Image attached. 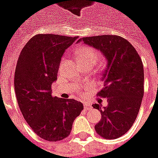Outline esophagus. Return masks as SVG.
<instances>
[{
  "mask_svg": "<svg viewBox=\"0 0 158 158\" xmlns=\"http://www.w3.org/2000/svg\"><path fill=\"white\" fill-rule=\"evenodd\" d=\"M91 108V104H89V103H88V102H84V110H90Z\"/></svg>",
  "mask_w": 158,
  "mask_h": 158,
  "instance_id": "1",
  "label": "esophagus"
}]
</instances>
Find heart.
Segmentation results:
<instances>
[{
    "mask_svg": "<svg viewBox=\"0 0 158 158\" xmlns=\"http://www.w3.org/2000/svg\"><path fill=\"white\" fill-rule=\"evenodd\" d=\"M100 54L96 52L95 49H93L89 47H81L77 49V59L78 61H92L96 62L100 59ZM64 59L62 60V64L63 63Z\"/></svg>",
    "mask_w": 158,
    "mask_h": 158,
    "instance_id": "1",
    "label": "heart"
}]
</instances>
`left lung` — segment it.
<instances>
[{
  "instance_id": "obj_1",
  "label": "left lung",
  "mask_w": 158,
  "mask_h": 158,
  "mask_svg": "<svg viewBox=\"0 0 158 158\" xmlns=\"http://www.w3.org/2000/svg\"><path fill=\"white\" fill-rule=\"evenodd\" d=\"M81 41L100 50L107 60L102 81L104 88L97 96L107 98V107L93 104L99 110L102 119L95 126L96 133L106 139H116L133 125L143 96L144 73L136 48L118 35L83 37Z\"/></svg>"
}]
</instances>
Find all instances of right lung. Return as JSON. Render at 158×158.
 <instances>
[{"mask_svg":"<svg viewBox=\"0 0 158 158\" xmlns=\"http://www.w3.org/2000/svg\"><path fill=\"white\" fill-rule=\"evenodd\" d=\"M78 37L41 34L22 48L15 72L19 108L37 136L57 142L69 136L75 119L83 110L81 102L52 96L64 51Z\"/></svg>","mask_w":158,"mask_h":158,"instance_id":"1","label":"right lung"}]
</instances>
